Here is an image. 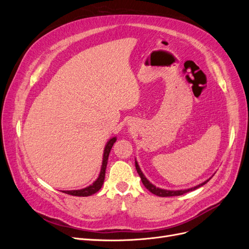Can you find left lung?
Wrapping results in <instances>:
<instances>
[{
	"instance_id": "obj_1",
	"label": "left lung",
	"mask_w": 249,
	"mask_h": 249,
	"mask_svg": "<svg viewBox=\"0 0 249 249\" xmlns=\"http://www.w3.org/2000/svg\"><path fill=\"white\" fill-rule=\"evenodd\" d=\"M135 166H136V170H137V172H138L139 177L141 178L142 184L145 186L146 189H147L148 191L152 192L153 194L157 195V196H161V197L178 196V195H183V194H185V193H187V192H190V191H193V190H195V189H197V188H199V187L203 186L205 184H207V183L209 182V180L211 179V178H210L209 179L205 180V182H203V183H201V184H199V185H197V186H195V187L189 188V189H184V190H166V189H161V188H158V187H156L155 185H153L152 183H150L149 180L145 178V176L142 173V171H141V169H140L139 165H138V163H137L136 160H135Z\"/></svg>"
}]
</instances>
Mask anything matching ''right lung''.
Here are the masks:
<instances>
[{
	"mask_svg": "<svg viewBox=\"0 0 249 249\" xmlns=\"http://www.w3.org/2000/svg\"><path fill=\"white\" fill-rule=\"evenodd\" d=\"M116 141V137H113L111 138L108 142L106 146H105L104 149V156H103V163H102V168H101V172H100V176L99 178H96L95 182L90 185L84 189H80V190H67V191H62L66 194H70V195H73V196H90V195H92L94 193H96L99 191L103 184H104V179H105V173H106V167H107V163H108V158H109V154L111 152V148L114 144Z\"/></svg>",
	"mask_w": 249,
	"mask_h": 249,
	"instance_id": "1",
	"label": "right lung"
}]
</instances>
